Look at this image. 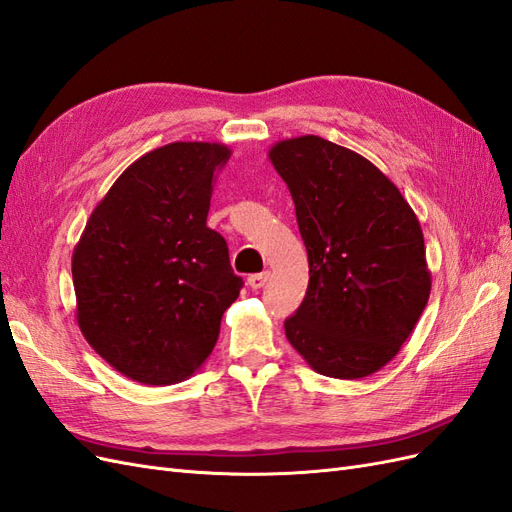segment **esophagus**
Listing matches in <instances>:
<instances>
[{
  "label": "esophagus",
  "mask_w": 512,
  "mask_h": 512,
  "mask_svg": "<svg viewBox=\"0 0 512 512\" xmlns=\"http://www.w3.org/2000/svg\"><path fill=\"white\" fill-rule=\"evenodd\" d=\"M267 282H269V271H265V273H254V275L247 277V286H250L252 290H260Z\"/></svg>",
  "instance_id": "34e87169"
}]
</instances>
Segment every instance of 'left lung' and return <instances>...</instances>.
Wrapping results in <instances>:
<instances>
[{"label":"left lung","instance_id":"obj_1","mask_svg":"<svg viewBox=\"0 0 512 512\" xmlns=\"http://www.w3.org/2000/svg\"><path fill=\"white\" fill-rule=\"evenodd\" d=\"M286 181L309 260L288 342L314 371L356 380L401 350L429 301L431 273L416 213L369 160L307 134L269 149Z\"/></svg>","mask_w":512,"mask_h":512}]
</instances>
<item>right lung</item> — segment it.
<instances>
[{"mask_svg":"<svg viewBox=\"0 0 512 512\" xmlns=\"http://www.w3.org/2000/svg\"><path fill=\"white\" fill-rule=\"evenodd\" d=\"M222 143H170L130 164L91 211L72 254L76 322L119 374L149 386L207 361L243 280L207 226Z\"/></svg>","mask_w":512,"mask_h":512,"instance_id":"right-lung-1","label":"right lung"}]
</instances>
